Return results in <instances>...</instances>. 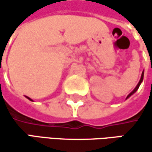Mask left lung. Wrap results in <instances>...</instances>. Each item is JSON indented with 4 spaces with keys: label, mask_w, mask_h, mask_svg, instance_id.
<instances>
[{
    "label": "left lung",
    "mask_w": 152,
    "mask_h": 152,
    "mask_svg": "<svg viewBox=\"0 0 152 152\" xmlns=\"http://www.w3.org/2000/svg\"><path fill=\"white\" fill-rule=\"evenodd\" d=\"M142 79H143V72L142 73V76H141V79H140V81H139V83H138V84H137V87H136V88L134 89V91H132L131 93H129V96L127 97V99H128V98H129V97H130V96H131L132 94H134V93H135V92L137 91V90H138V88H139V86H140V84H141V83H142Z\"/></svg>",
    "instance_id": "1"
}]
</instances>
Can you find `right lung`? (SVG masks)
Returning <instances> with one entry per match:
<instances>
[{"instance_id":"add662e5","label":"right lung","mask_w":152,"mask_h":152,"mask_svg":"<svg viewBox=\"0 0 152 152\" xmlns=\"http://www.w3.org/2000/svg\"><path fill=\"white\" fill-rule=\"evenodd\" d=\"M27 99H30V100H31V99L30 98H28V97H27ZM31 101H32V100H31Z\"/></svg>"}]
</instances>
